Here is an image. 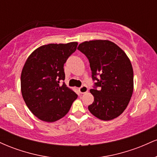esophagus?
I'll list each match as a JSON object with an SVG mask.
<instances>
[{"label":"esophagus","mask_w":157,"mask_h":157,"mask_svg":"<svg viewBox=\"0 0 157 157\" xmlns=\"http://www.w3.org/2000/svg\"><path fill=\"white\" fill-rule=\"evenodd\" d=\"M88 90H89V89H88V88L86 87V86H82V87L79 88V91H80L81 94L86 93L88 91Z\"/></svg>","instance_id":"esophagus-1"}]
</instances>
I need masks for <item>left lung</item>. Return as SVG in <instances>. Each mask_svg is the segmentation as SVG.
I'll use <instances>...</instances> for the list:
<instances>
[{"label": "left lung", "mask_w": 157, "mask_h": 157, "mask_svg": "<svg viewBox=\"0 0 157 157\" xmlns=\"http://www.w3.org/2000/svg\"><path fill=\"white\" fill-rule=\"evenodd\" d=\"M77 49L89 59L94 89L89 110L100 120H111L125 111L134 91V71L130 59L114 43L107 40L85 41ZM97 76L99 77L97 78ZM100 87L97 90L96 88Z\"/></svg>", "instance_id": "obj_1"}]
</instances>
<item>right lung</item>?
<instances>
[{"instance_id": "add662e5", "label": "right lung", "mask_w": 157, "mask_h": 157, "mask_svg": "<svg viewBox=\"0 0 157 157\" xmlns=\"http://www.w3.org/2000/svg\"><path fill=\"white\" fill-rule=\"evenodd\" d=\"M77 42L50 44L28 57L21 77V93L27 107L39 120L53 122L69 111L77 94L67 87L63 66L77 49Z\"/></svg>"}]
</instances>
